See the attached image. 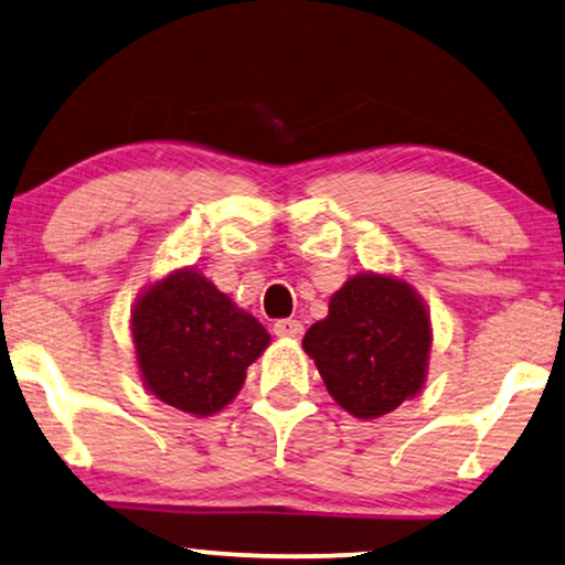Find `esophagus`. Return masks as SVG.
<instances>
[{
    "label": "esophagus",
    "instance_id": "esophagus-1",
    "mask_svg": "<svg viewBox=\"0 0 565 565\" xmlns=\"http://www.w3.org/2000/svg\"><path fill=\"white\" fill-rule=\"evenodd\" d=\"M274 333L278 335V339L297 341V339H302L305 328H302V323H299V320H295V318H284V320H278V323L274 326Z\"/></svg>",
    "mask_w": 565,
    "mask_h": 565
}]
</instances>
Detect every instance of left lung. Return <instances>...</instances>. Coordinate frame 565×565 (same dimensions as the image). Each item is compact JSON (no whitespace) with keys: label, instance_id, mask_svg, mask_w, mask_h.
Instances as JSON below:
<instances>
[{"label":"left lung","instance_id":"obj_1","mask_svg":"<svg viewBox=\"0 0 565 565\" xmlns=\"http://www.w3.org/2000/svg\"><path fill=\"white\" fill-rule=\"evenodd\" d=\"M302 349L328 394L356 419H377L425 388L433 320L423 295L394 274L349 276Z\"/></svg>","mask_w":565,"mask_h":565}]
</instances>
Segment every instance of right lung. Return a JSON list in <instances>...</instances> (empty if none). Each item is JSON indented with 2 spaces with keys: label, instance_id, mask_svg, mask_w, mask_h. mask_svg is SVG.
I'll use <instances>...</instances> for the list:
<instances>
[{
  "label": "right lung",
  "instance_id": "right-lung-1",
  "mask_svg": "<svg viewBox=\"0 0 565 565\" xmlns=\"http://www.w3.org/2000/svg\"><path fill=\"white\" fill-rule=\"evenodd\" d=\"M130 335L146 391L174 409L211 417L245 385L270 333L200 268H174L140 289Z\"/></svg>",
  "mask_w": 565,
  "mask_h": 565
}]
</instances>
